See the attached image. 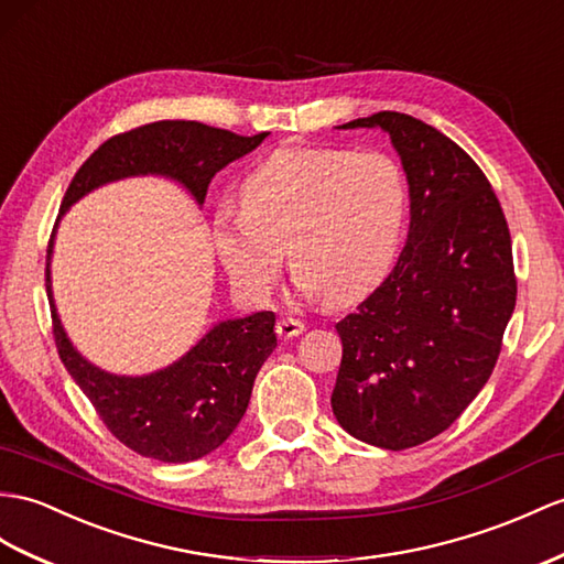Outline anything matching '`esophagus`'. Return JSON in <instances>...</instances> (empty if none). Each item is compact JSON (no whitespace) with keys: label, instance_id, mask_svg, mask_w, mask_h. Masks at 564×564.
<instances>
[{"label":"esophagus","instance_id":"1","mask_svg":"<svg viewBox=\"0 0 564 564\" xmlns=\"http://www.w3.org/2000/svg\"><path fill=\"white\" fill-rule=\"evenodd\" d=\"M301 333H304V323H301V321H296V318H280L278 321V335L282 339H292Z\"/></svg>","mask_w":564,"mask_h":564}]
</instances>
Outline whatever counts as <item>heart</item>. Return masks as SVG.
Wrapping results in <instances>:
<instances>
[{
    "label": "heart",
    "instance_id": "b5f03b06",
    "mask_svg": "<svg viewBox=\"0 0 564 564\" xmlns=\"http://www.w3.org/2000/svg\"><path fill=\"white\" fill-rule=\"evenodd\" d=\"M406 217V174L388 153L286 145L243 178L239 213H219L213 237L249 299L272 294L286 249L301 290L339 306L388 278Z\"/></svg>",
    "mask_w": 564,
    "mask_h": 564
}]
</instances>
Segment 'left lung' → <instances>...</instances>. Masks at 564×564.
<instances>
[{
    "mask_svg": "<svg viewBox=\"0 0 564 564\" xmlns=\"http://www.w3.org/2000/svg\"><path fill=\"white\" fill-rule=\"evenodd\" d=\"M382 129L402 160L411 223L378 290L335 327L333 411L359 441L406 449L447 431L486 386L517 301L512 239L486 174L445 133L402 112Z\"/></svg>",
    "mask_w": 564,
    "mask_h": 564,
    "instance_id": "8db88e82",
    "label": "left lung"
}]
</instances>
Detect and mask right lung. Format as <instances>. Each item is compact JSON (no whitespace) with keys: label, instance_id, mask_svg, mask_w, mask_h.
<instances>
[{"label":"right lung","instance_id":"1","mask_svg":"<svg viewBox=\"0 0 564 564\" xmlns=\"http://www.w3.org/2000/svg\"><path fill=\"white\" fill-rule=\"evenodd\" d=\"M265 139L268 133L237 135L200 121H153L112 135L80 164L64 194L59 217L93 188L143 174L174 178L203 205L213 176ZM52 241L54 235L47 246L45 284L54 345L109 433L158 462L182 464L210 455L239 425L258 370L278 347L274 313L260 311L217 323L182 359L150 376L107 373L86 361L64 333L52 299Z\"/></svg>","mask_w":564,"mask_h":564}]
</instances>
